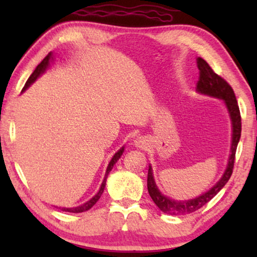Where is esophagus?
<instances>
[{
	"instance_id": "esophagus-1",
	"label": "esophagus",
	"mask_w": 257,
	"mask_h": 257,
	"mask_svg": "<svg viewBox=\"0 0 257 257\" xmlns=\"http://www.w3.org/2000/svg\"><path fill=\"white\" fill-rule=\"evenodd\" d=\"M133 145H135L137 149L146 150L150 144H149V140H147L145 137H138V138H136L135 142H133Z\"/></svg>"
}]
</instances>
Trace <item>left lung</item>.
Listing matches in <instances>:
<instances>
[{"instance_id": "1", "label": "left lung", "mask_w": 257, "mask_h": 257, "mask_svg": "<svg viewBox=\"0 0 257 257\" xmlns=\"http://www.w3.org/2000/svg\"><path fill=\"white\" fill-rule=\"evenodd\" d=\"M196 64L200 70L199 82L196 84V91L199 93L205 94L217 99H222L226 105L228 114H229L231 121V144H230V154L229 159L224 173L219 181L213 186L208 191L202 193L201 195L196 196L191 200H174L164 195L157 187L154 181L152 166L150 165L149 174H147V189H149L150 196L152 198L154 203L159 207L161 212L171 214V215H186V214L193 213L198 210L209 202L229 180L231 173H233L235 152H236L237 144L240 142L241 137V115L240 108H238L236 97L231 86L224 80L222 77L216 75L213 71L205 59L201 57L196 58Z\"/></svg>"}]
</instances>
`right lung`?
<instances>
[{
  "instance_id": "add662e5",
  "label": "right lung",
  "mask_w": 257,
  "mask_h": 257,
  "mask_svg": "<svg viewBox=\"0 0 257 257\" xmlns=\"http://www.w3.org/2000/svg\"><path fill=\"white\" fill-rule=\"evenodd\" d=\"M52 59H54V57H52V52H49L48 54V56L47 57H45L43 61H42L40 64L37 65V68L35 69V71L31 73V76L29 77V78H28V80H27V83H26V85H24V87H23V90H22V92H24V91H26L28 87H29L31 84H33L35 80H36L38 77L40 76H42L43 75V73L47 71V69H49V66H50V62L52 61ZM124 149L125 147L122 146L120 150L118 151V152H115V154L113 157H112V159H111V161L110 163H108V166H107V168H106V173H105V177H104V180H103V182H101V186H100V188H99V191H98V193L96 195L93 196L92 199H90L89 201H86L85 203H83V205H80V206H77V207H72V208H64V207H63V208H61V207H59V208H61L63 212H70V213H83V212H86V210H89L91 207H93L94 206V203H96L98 200H99V198L101 196V194H103V192H104V188H105V185H106V179H107V175H108V173H110L111 172V170L112 168H113V166H114V164L117 163V161L119 160V158L121 157V154H122V152H124Z\"/></svg>"
}]
</instances>
